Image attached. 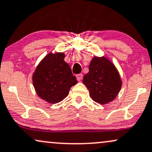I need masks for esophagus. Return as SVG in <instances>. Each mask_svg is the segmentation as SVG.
<instances>
[{
    "label": "esophagus",
    "mask_w": 152,
    "mask_h": 152,
    "mask_svg": "<svg viewBox=\"0 0 152 152\" xmlns=\"http://www.w3.org/2000/svg\"><path fill=\"white\" fill-rule=\"evenodd\" d=\"M76 78H77L78 81H81L82 78H83V74H78L76 75Z\"/></svg>",
    "instance_id": "obj_1"
}]
</instances>
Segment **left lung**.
Instances as JSON below:
<instances>
[{
  "label": "left lung",
  "mask_w": 152,
  "mask_h": 152,
  "mask_svg": "<svg viewBox=\"0 0 152 152\" xmlns=\"http://www.w3.org/2000/svg\"><path fill=\"white\" fill-rule=\"evenodd\" d=\"M88 69V73L83 76V83L89 90L92 99L100 104L114 100L122 86L115 66L104 56L94 57Z\"/></svg>",
  "instance_id": "left-lung-1"
}]
</instances>
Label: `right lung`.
I'll return each mask as SVG.
<instances>
[{"label": "right lung", "mask_w": 152, "mask_h": 152, "mask_svg": "<svg viewBox=\"0 0 152 152\" xmlns=\"http://www.w3.org/2000/svg\"><path fill=\"white\" fill-rule=\"evenodd\" d=\"M62 53H50L39 63L32 81L37 94L50 103H57L68 96L71 87L77 83Z\"/></svg>", "instance_id": "obj_1"}]
</instances>
